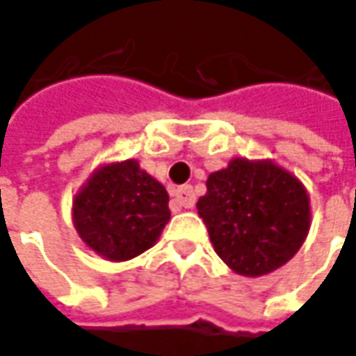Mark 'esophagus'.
I'll return each instance as SVG.
<instances>
[{
	"instance_id": "obj_1",
	"label": "esophagus",
	"mask_w": 356,
	"mask_h": 356,
	"mask_svg": "<svg viewBox=\"0 0 356 356\" xmlns=\"http://www.w3.org/2000/svg\"><path fill=\"white\" fill-rule=\"evenodd\" d=\"M194 204H196V194L192 186H180L174 192V200H172L174 208H192Z\"/></svg>"
}]
</instances>
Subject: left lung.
Segmentation results:
<instances>
[{"mask_svg": "<svg viewBox=\"0 0 356 356\" xmlns=\"http://www.w3.org/2000/svg\"><path fill=\"white\" fill-rule=\"evenodd\" d=\"M198 200L216 253L245 277L285 266L311 227V202L303 182L273 160L234 158L212 172Z\"/></svg>", "mask_w": 356, "mask_h": 356, "instance_id": "left-lung-1", "label": "left lung"}]
</instances>
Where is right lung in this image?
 <instances>
[{
  "mask_svg": "<svg viewBox=\"0 0 356 356\" xmlns=\"http://www.w3.org/2000/svg\"><path fill=\"white\" fill-rule=\"evenodd\" d=\"M168 200L138 160L101 164L73 198V226L103 259L129 261L158 241L170 220Z\"/></svg>",
  "mask_w": 356,
  "mask_h": 356,
  "instance_id": "obj_1",
  "label": "right lung"
}]
</instances>
